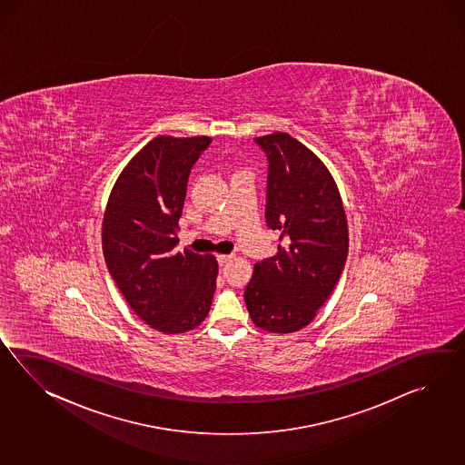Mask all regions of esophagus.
Here are the masks:
<instances>
[{
    "label": "esophagus",
    "mask_w": 465,
    "mask_h": 465,
    "mask_svg": "<svg viewBox=\"0 0 465 465\" xmlns=\"http://www.w3.org/2000/svg\"><path fill=\"white\" fill-rule=\"evenodd\" d=\"M232 258H233V255H217L218 263H220V265H225Z\"/></svg>",
    "instance_id": "obj_1"
}]
</instances>
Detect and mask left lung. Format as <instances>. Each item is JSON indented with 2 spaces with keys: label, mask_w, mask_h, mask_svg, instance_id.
<instances>
[{
  "label": "left lung",
  "mask_w": 465,
  "mask_h": 465,
  "mask_svg": "<svg viewBox=\"0 0 465 465\" xmlns=\"http://www.w3.org/2000/svg\"><path fill=\"white\" fill-rule=\"evenodd\" d=\"M255 142L269 158L265 218L279 252L255 263L245 303L258 329L292 333L315 319L341 279L347 217L333 176L310 148L283 132Z\"/></svg>",
  "instance_id": "8db88e82"
}]
</instances>
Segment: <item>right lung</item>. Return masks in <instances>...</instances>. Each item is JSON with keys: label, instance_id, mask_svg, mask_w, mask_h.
Here are the masks:
<instances>
[{"label": "right lung", "instance_id": "obj_1", "mask_svg": "<svg viewBox=\"0 0 465 465\" xmlns=\"http://www.w3.org/2000/svg\"><path fill=\"white\" fill-rule=\"evenodd\" d=\"M210 136H156L114 182L102 228L104 262L134 313L163 333L193 331L217 287L213 255L175 252L192 166Z\"/></svg>", "mask_w": 465, "mask_h": 465}]
</instances>
